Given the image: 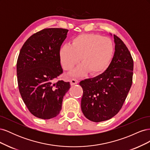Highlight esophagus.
I'll use <instances>...</instances> for the list:
<instances>
[{
    "label": "esophagus",
    "mask_w": 150,
    "mask_h": 150,
    "mask_svg": "<svg viewBox=\"0 0 150 150\" xmlns=\"http://www.w3.org/2000/svg\"><path fill=\"white\" fill-rule=\"evenodd\" d=\"M70 83H71V86H73V85H75L76 84H78V81L76 79H71V81H70Z\"/></svg>",
    "instance_id": "1"
}]
</instances>
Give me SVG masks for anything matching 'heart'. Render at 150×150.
Returning a JSON list of instances; mask_svg holds the SVG:
<instances>
[{"mask_svg": "<svg viewBox=\"0 0 150 150\" xmlns=\"http://www.w3.org/2000/svg\"><path fill=\"white\" fill-rule=\"evenodd\" d=\"M114 52V45L107 37L95 34H83L72 40L71 44L61 47L59 57L62 67L72 69L80 61L83 63L72 72L74 76H81L103 72L110 64Z\"/></svg>", "mask_w": 150, "mask_h": 150, "instance_id": "heart-1", "label": "heart"}]
</instances>
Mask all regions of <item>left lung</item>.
Returning a JSON list of instances; mask_svg holds the SVG:
<instances>
[{"instance_id":"8db88e82","label":"left lung","mask_w":150,"mask_h":150,"mask_svg":"<svg viewBox=\"0 0 150 150\" xmlns=\"http://www.w3.org/2000/svg\"><path fill=\"white\" fill-rule=\"evenodd\" d=\"M114 41V56L107 69L79 83L83 90L81 110L86 118L93 122L115 116L123 105L132 85L133 58L124 42L115 35Z\"/></svg>"}]
</instances>
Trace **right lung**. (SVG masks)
<instances>
[{
  "instance_id": "right-lung-1",
  "label": "right lung",
  "mask_w": 150,
  "mask_h": 150,
  "mask_svg": "<svg viewBox=\"0 0 150 150\" xmlns=\"http://www.w3.org/2000/svg\"><path fill=\"white\" fill-rule=\"evenodd\" d=\"M68 30L49 28L32 35L22 46L17 62L19 92L29 111L35 117L49 120L62 108L69 82L54 79L62 73L59 51Z\"/></svg>"
}]
</instances>
